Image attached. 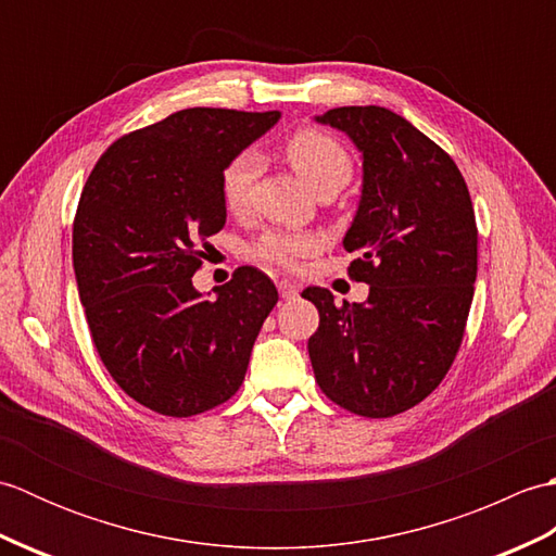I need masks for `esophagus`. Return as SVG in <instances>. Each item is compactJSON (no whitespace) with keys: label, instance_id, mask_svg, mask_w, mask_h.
Wrapping results in <instances>:
<instances>
[{"label":"esophagus","instance_id":"34e87169","mask_svg":"<svg viewBox=\"0 0 556 556\" xmlns=\"http://www.w3.org/2000/svg\"><path fill=\"white\" fill-rule=\"evenodd\" d=\"M277 289H279V296L281 299H296L299 296V287L291 285V281H287V279L279 281Z\"/></svg>","mask_w":556,"mask_h":556}]
</instances>
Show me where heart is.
I'll return each instance as SVG.
<instances>
[{"instance_id": "b5f03b06", "label": "heart", "mask_w": 556, "mask_h": 556, "mask_svg": "<svg viewBox=\"0 0 556 556\" xmlns=\"http://www.w3.org/2000/svg\"><path fill=\"white\" fill-rule=\"evenodd\" d=\"M285 155L301 179L313 191L325 184H339L341 188L351 179V157L337 138L320 128H301L285 143ZM260 172V157L245 150L236 155L222 174V198L229 212H245L251 205L253 184ZM317 248V239L299 231H269L255 243V255L265 263L281 267L299 265Z\"/></svg>"}]
</instances>
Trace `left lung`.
<instances>
[{"instance_id":"obj_1","label":"left lung","mask_w":556,"mask_h":556,"mask_svg":"<svg viewBox=\"0 0 556 556\" xmlns=\"http://www.w3.org/2000/svg\"><path fill=\"white\" fill-rule=\"evenodd\" d=\"M320 124L363 155V188L344 248L368 301L337 305L308 287L320 327L308 339L327 399L365 418H392L432 394L464 339L478 275V227L454 160L384 108H337Z\"/></svg>"}]
</instances>
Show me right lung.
<instances>
[{"label": "right lung", "instance_id": "add662e5", "mask_svg": "<svg viewBox=\"0 0 556 556\" xmlns=\"http://www.w3.org/2000/svg\"><path fill=\"white\" fill-rule=\"evenodd\" d=\"M279 112L193 108L116 140L83 188L74 271L104 368L146 408L198 416L245 377L279 293L239 267L210 299L195 291L205 241L227 222L222 174Z\"/></svg>", "mask_w": 556, "mask_h": 556}]
</instances>
